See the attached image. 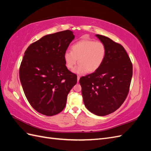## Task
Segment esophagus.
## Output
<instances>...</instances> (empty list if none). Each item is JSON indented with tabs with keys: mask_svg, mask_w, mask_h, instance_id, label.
Returning a JSON list of instances; mask_svg holds the SVG:
<instances>
[{
	"mask_svg": "<svg viewBox=\"0 0 151 151\" xmlns=\"http://www.w3.org/2000/svg\"><path fill=\"white\" fill-rule=\"evenodd\" d=\"M77 82H79V79H80V77H79V76H77Z\"/></svg>",
	"mask_w": 151,
	"mask_h": 151,
	"instance_id": "esophagus-1",
	"label": "esophagus"
}]
</instances>
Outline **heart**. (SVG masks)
<instances>
[{
    "instance_id": "b5f03b06",
    "label": "heart",
    "mask_w": 151,
    "mask_h": 151,
    "mask_svg": "<svg viewBox=\"0 0 151 151\" xmlns=\"http://www.w3.org/2000/svg\"><path fill=\"white\" fill-rule=\"evenodd\" d=\"M106 55V48L103 43L91 39H83L73 44L71 52L63 54L65 66L72 69L77 62L79 63L75 69L77 74H83L87 72L92 73L98 70L103 64Z\"/></svg>"
}]
</instances>
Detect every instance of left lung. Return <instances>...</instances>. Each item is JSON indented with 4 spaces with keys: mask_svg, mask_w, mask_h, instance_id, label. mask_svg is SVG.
Masks as SVG:
<instances>
[{
    "mask_svg": "<svg viewBox=\"0 0 151 151\" xmlns=\"http://www.w3.org/2000/svg\"><path fill=\"white\" fill-rule=\"evenodd\" d=\"M106 48L102 65L79 83L85 106L98 116L109 115L125 100L132 77V63L122 45L106 36L96 35Z\"/></svg>",
    "mask_w": 151,
    "mask_h": 151,
    "instance_id": "8db88e82",
    "label": "left lung"
}]
</instances>
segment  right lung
Here are the masks:
<instances>
[{
  "label": "right lung",
  "mask_w": 151,
  "mask_h": 151,
  "mask_svg": "<svg viewBox=\"0 0 151 151\" xmlns=\"http://www.w3.org/2000/svg\"><path fill=\"white\" fill-rule=\"evenodd\" d=\"M70 30L50 34L31 44L24 52L19 78L28 102L36 111L53 116L64 109L77 76L67 69L63 54L74 39Z\"/></svg>",
  "instance_id": "1"
}]
</instances>
